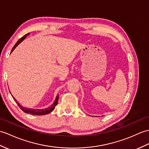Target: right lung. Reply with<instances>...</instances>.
Here are the masks:
<instances>
[{
  "label": "right lung",
  "mask_w": 149,
  "mask_h": 149,
  "mask_svg": "<svg viewBox=\"0 0 149 149\" xmlns=\"http://www.w3.org/2000/svg\"><path fill=\"white\" fill-rule=\"evenodd\" d=\"M29 34H30V33L26 34L25 36H24L23 37H22L20 39H19V40H18V42H17L16 43V44H15V46H14V47H13V49H12V50H11V53L14 51V49H15V48H16L17 46H18V45H19L21 42H22L24 39H25V38L26 37V36L29 35ZM12 96H13V98L14 100H15V101L16 102L17 104L18 105L19 108H20L21 109H22L24 112L27 113H30V114H32V115H36V116L46 115V114H48V113H51V112L52 111H53V110L54 109L55 107H56V105L58 104V95L56 97V99H55V100H54V103H53V105H52L51 107H48V108L44 109H33L26 108V107H23V106L21 105L18 102H17V100H16L15 98H14V96H13V95H12Z\"/></svg>",
  "instance_id": "add662e5"
}]
</instances>
